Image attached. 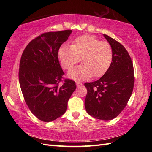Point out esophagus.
I'll list each match as a JSON object with an SVG mask.
<instances>
[{"instance_id":"34e87169","label":"esophagus","mask_w":152,"mask_h":152,"mask_svg":"<svg viewBox=\"0 0 152 152\" xmlns=\"http://www.w3.org/2000/svg\"><path fill=\"white\" fill-rule=\"evenodd\" d=\"M76 85H77V86H81L82 85V83H81V82H76Z\"/></svg>"}]
</instances>
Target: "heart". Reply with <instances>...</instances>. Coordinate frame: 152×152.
Listing matches in <instances>:
<instances>
[{
  "mask_svg": "<svg viewBox=\"0 0 152 152\" xmlns=\"http://www.w3.org/2000/svg\"><path fill=\"white\" fill-rule=\"evenodd\" d=\"M58 56L64 70L71 69L81 60L82 64L71 70L68 76L75 80H83L92 76L99 78L104 75L111 65L113 51L106 42L91 35H83L75 38L70 47L61 46Z\"/></svg>",
  "mask_w": 152,
  "mask_h": 152,
  "instance_id": "obj_1",
  "label": "heart"
}]
</instances>
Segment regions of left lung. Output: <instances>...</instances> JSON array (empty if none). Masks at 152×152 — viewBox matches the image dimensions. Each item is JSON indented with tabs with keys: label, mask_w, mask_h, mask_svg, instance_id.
<instances>
[{
	"label": "left lung",
	"mask_w": 152,
	"mask_h": 152,
	"mask_svg": "<svg viewBox=\"0 0 152 152\" xmlns=\"http://www.w3.org/2000/svg\"><path fill=\"white\" fill-rule=\"evenodd\" d=\"M113 51L111 65L99 80L86 82L87 112L96 119L110 120L117 117L129 100L134 84L133 64L128 51L118 41L103 34Z\"/></svg>",
	"instance_id": "obj_1"
}]
</instances>
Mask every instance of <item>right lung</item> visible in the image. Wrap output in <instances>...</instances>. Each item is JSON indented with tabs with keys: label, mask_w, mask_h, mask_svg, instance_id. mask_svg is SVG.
<instances>
[{
	"label": "right lung",
	"mask_w": 152,
	"mask_h": 152,
	"mask_svg": "<svg viewBox=\"0 0 152 152\" xmlns=\"http://www.w3.org/2000/svg\"><path fill=\"white\" fill-rule=\"evenodd\" d=\"M71 33V30H64L42 34L28 44L21 57L19 81L25 101L31 112L44 122L64 114L76 88L73 80H63L64 73L58 59L61 46Z\"/></svg>",
	"instance_id": "add662e5"
}]
</instances>
